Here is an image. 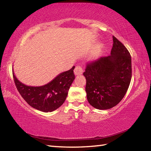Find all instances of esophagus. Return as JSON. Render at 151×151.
Instances as JSON below:
<instances>
[{
    "instance_id": "34e87169",
    "label": "esophagus",
    "mask_w": 151,
    "mask_h": 151,
    "mask_svg": "<svg viewBox=\"0 0 151 151\" xmlns=\"http://www.w3.org/2000/svg\"><path fill=\"white\" fill-rule=\"evenodd\" d=\"M74 73H75V75H81L83 73V70L80 66H76V67L74 70Z\"/></svg>"
}]
</instances>
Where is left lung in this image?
<instances>
[{
  "label": "left lung",
  "instance_id": "1",
  "mask_svg": "<svg viewBox=\"0 0 151 151\" xmlns=\"http://www.w3.org/2000/svg\"><path fill=\"white\" fill-rule=\"evenodd\" d=\"M111 55L86 65L83 75L89 104L99 110L119 104L129 88L132 77L131 57L127 48L112 36Z\"/></svg>",
  "mask_w": 151,
  "mask_h": 151
}]
</instances>
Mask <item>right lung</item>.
Masks as SVG:
<instances>
[{"instance_id":"obj_1","label":"right lung","mask_w":151,"mask_h":151,"mask_svg":"<svg viewBox=\"0 0 151 151\" xmlns=\"http://www.w3.org/2000/svg\"><path fill=\"white\" fill-rule=\"evenodd\" d=\"M75 67L74 66L70 70L61 73L50 83L40 86L25 85L18 80L14 71L12 75L17 90L24 101L34 109L48 112L59 108L66 100L70 86L75 78L73 73Z\"/></svg>"}]
</instances>
